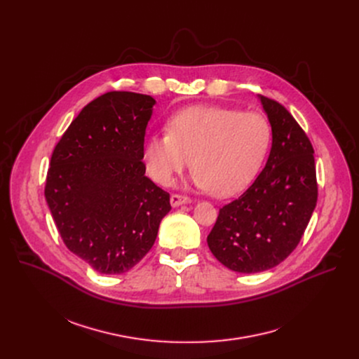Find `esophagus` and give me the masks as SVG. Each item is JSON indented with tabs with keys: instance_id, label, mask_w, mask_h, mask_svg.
<instances>
[{
	"instance_id": "34e87169",
	"label": "esophagus",
	"mask_w": 359,
	"mask_h": 359,
	"mask_svg": "<svg viewBox=\"0 0 359 359\" xmlns=\"http://www.w3.org/2000/svg\"><path fill=\"white\" fill-rule=\"evenodd\" d=\"M190 201H191V198L186 197V196H180V194H172L170 196V204L173 208H179V206H182V204H187Z\"/></svg>"
}]
</instances>
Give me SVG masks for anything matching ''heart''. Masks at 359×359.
I'll use <instances>...</instances> for the list:
<instances>
[{
	"mask_svg": "<svg viewBox=\"0 0 359 359\" xmlns=\"http://www.w3.org/2000/svg\"><path fill=\"white\" fill-rule=\"evenodd\" d=\"M271 142L269 121L257 112L193 107L175 114L168 133L146 139L143 158L150 177L170 186L191 163V183L226 197L262 166Z\"/></svg>",
	"mask_w": 359,
	"mask_h": 359,
	"instance_id": "1",
	"label": "heart"
}]
</instances>
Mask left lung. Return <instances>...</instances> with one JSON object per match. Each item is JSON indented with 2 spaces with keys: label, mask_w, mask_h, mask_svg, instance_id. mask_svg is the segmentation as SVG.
<instances>
[{
  "label": "left lung",
  "mask_w": 359,
  "mask_h": 359,
  "mask_svg": "<svg viewBox=\"0 0 359 359\" xmlns=\"http://www.w3.org/2000/svg\"><path fill=\"white\" fill-rule=\"evenodd\" d=\"M273 135L262 173L219 212L208 244L227 269L254 274L284 262L298 245L317 204L314 149L292 115L259 95Z\"/></svg>",
  "instance_id": "1"
}]
</instances>
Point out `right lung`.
Masks as SVG:
<instances>
[{"label": "right lung", "mask_w": 359, "mask_h": 359, "mask_svg": "<svg viewBox=\"0 0 359 359\" xmlns=\"http://www.w3.org/2000/svg\"><path fill=\"white\" fill-rule=\"evenodd\" d=\"M156 100L114 90L88 104L54 149L45 198L65 245L102 274H122L155 244L170 196L146 175Z\"/></svg>", "instance_id": "add662e5"}]
</instances>
